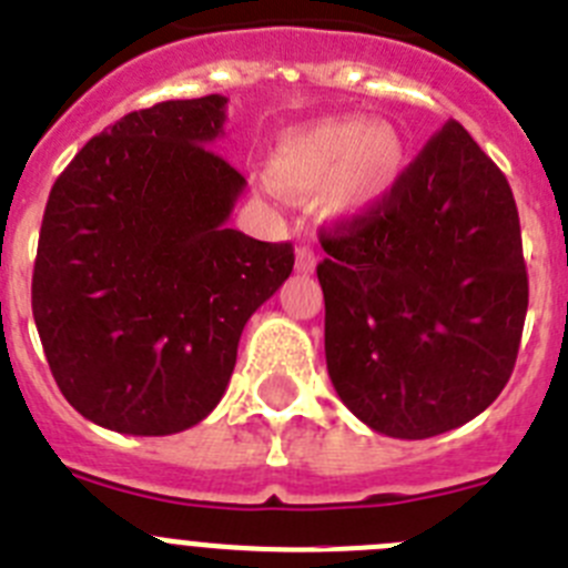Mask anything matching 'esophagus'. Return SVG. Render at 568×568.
Instances as JSON below:
<instances>
[{
  "instance_id": "esophagus-1",
  "label": "esophagus",
  "mask_w": 568,
  "mask_h": 568,
  "mask_svg": "<svg viewBox=\"0 0 568 568\" xmlns=\"http://www.w3.org/2000/svg\"><path fill=\"white\" fill-rule=\"evenodd\" d=\"M315 264H318V256H315V250L310 244H298L295 247V270L298 273H315Z\"/></svg>"
}]
</instances>
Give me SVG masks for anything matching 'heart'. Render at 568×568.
I'll list each match as a JSON object with an SVG mask.
<instances>
[{
    "instance_id": "obj_1",
    "label": "heart",
    "mask_w": 568,
    "mask_h": 568,
    "mask_svg": "<svg viewBox=\"0 0 568 568\" xmlns=\"http://www.w3.org/2000/svg\"><path fill=\"white\" fill-rule=\"evenodd\" d=\"M405 149L388 123L326 118L287 132L267 160L273 189L306 196L324 189V205L355 216L383 205L397 189Z\"/></svg>"
}]
</instances>
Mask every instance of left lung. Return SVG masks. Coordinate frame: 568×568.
Returning <instances> with one entry per match:
<instances>
[{"mask_svg": "<svg viewBox=\"0 0 568 568\" xmlns=\"http://www.w3.org/2000/svg\"><path fill=\"white\" fill-rule=\"evenodd\" d=\"M321 244L326 368L361 423L428 439L501 394L529 304L521 225L507 176L462 123Z\"/></svg>", "mask_w": 568, "mask_h": 568, "instance_id": "1", "label": "left lung"}]
</instances>
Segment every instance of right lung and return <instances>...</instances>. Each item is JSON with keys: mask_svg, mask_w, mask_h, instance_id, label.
<instances>
[{"mask_svg": "<svg viewBox=\"0 0 568 568\" xmlns=\"http://www.w3.org/2000/svg\"><path fill=\"white\" fill-rule=\"evenodd\" d=\"M225 95L123 114L55 180L33 318L67 403L101 428L169 436L225 394L250 315L293 273V244L227 227L244 176L211 149Z\"/></svg>", "mask_w": 568, "mask_h": 568, "instance_id": "add662e5", "label": "right lung"}]
</instances>
